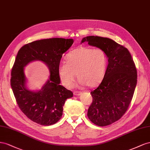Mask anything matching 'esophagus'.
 <instances>
[{
	"label": "esophagus",
	"instance_id": "34e87169",
	"mask_svg": "<svg viewBox=\"0 0 150 150\" xmlns=\"http://www.w3.org/2000/svg\"><path fill=\"white\" fill-rule=\"evenodd\" d=\"M81 93H82V92H79V91H74V94L75 96H80Z\"/></svg>",
	"mask_w": 150,
	"mask_h": 150
}]
</instances>
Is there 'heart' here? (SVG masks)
Listing matches in <instances>:
<instances>
[{
	"mask_svg": "<svg viewBox=\"0 0 150 150\" xmlns=\"http://www.w3.org/2000/svg\"><path fill=\"white\" fill-rule=\"evenodd\" d=\"M65 63L58 68V74L62 83L67 88L72 87L75 75L81 85L93 87L104 79L108 59L100 48L80 46L71 51L65 57Z\"/></svg>",
	"mask_w": 150,
	"mask_h": 150,
	"instance_id": "1",
	"label": "heart"
}]
</instances>
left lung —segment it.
<instances>
[{
  "instance_id": "obj_1",
  "label": "left lung",
  "mask_w": 150,
  "mask_h": 150,
  "mask_svg": "<svg viewBox=\"0 0 150 150\" xmlns=\"http://www.w3.org/2000/svg\"><path fill=\"white\" fill-rule=\"evenodd\" d=\"M103 50L108 58L104 79L91 92L92 102L87 115L99 126L120 119L128 109L137 83V70L128 50L108 38L90 36L82 40Z\"/></svg>"
}]
</instances>
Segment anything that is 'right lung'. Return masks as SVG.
Here are the masks:
<instances>
[{
	"label": "right lung",
	"mask_w": 150,
	"mask_h": 150,
	"mask_svg": "<svg viewBox=\"0 0 150 150\" xmlns=\"http://www.w3.org/2000/svg\"><path fill=\"white\" fill-rule=\"evenodd\" d=\"M74 43L73 39L50 38L33 41L21 47L11 71V85L19 109L33 122L42 126L57 123L62 118L63 107L73 92L59 85L58 68L63 54ZM34 60L49 67L50 79L41 91L31 92L25 86L23 67Z\"/></svg>",
	"instance_id": "add662e5"
}]
</instances>
